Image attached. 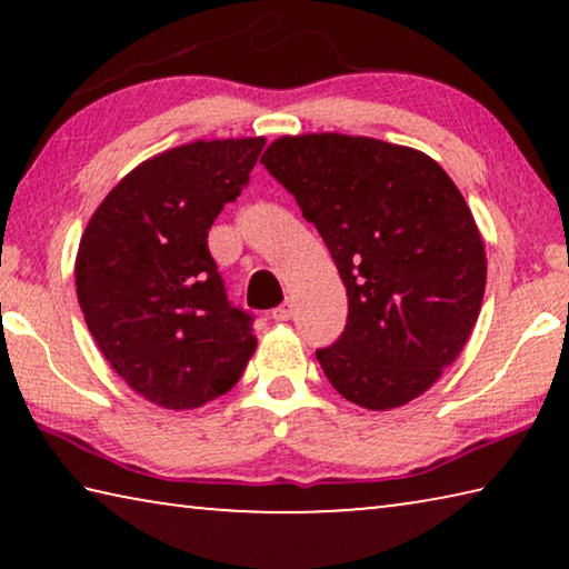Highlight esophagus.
<instances>
[{
  "instance_id": "34e87169",
  "label": "esophagus",
  "mask_w": 569,
  "mask_h": 569,
  "mask_svg": "<svg viewBox=\"0 0 569 569\" xmlns=\"http://www.w3.org/2000/svg\"><path fill=\"white\" fill-rule=\"evenodd\" d=\"M291 316H293V303H291V301L281 303V306H278L276 311H273V319H276V321H288V319H291Z\"/></svg>"
}]
</instances>
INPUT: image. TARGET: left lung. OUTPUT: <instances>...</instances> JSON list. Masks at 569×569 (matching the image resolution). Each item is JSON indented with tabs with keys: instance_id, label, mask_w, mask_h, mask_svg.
<instances>
[{
	"instance_id": "obj_1",
	"label": "left lung",
	"mask_w": 569,
	"mask_h": 569,
	"mask_svg": "<svg viewBox=\"0 0 569 569\" xmlns=\"http://www.w3.org/2000/svg\"><path fill=\"white\" fill-rule=\"evenodd\" d=\"M263 166L329 246L349 296L341 339L316 351L371 411L435 387L475 329L487 256L465 196L421 150L341 132L283 134Z\"/></svg>"
}]
</instances>
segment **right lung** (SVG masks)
Here are the masks:
<instances>
[{
	"instance_id": "add662e5",
	"label": "right lung",
	"mask_w": 569,
	"mask_h": 569,
	"mask_svg": "<svg viewBox=\"0 0 569 569\" xmlns=\"http://www.w3.org/2000/svg\"><path fill=\"white\" fill-rule=\"evenodd\" d=\"M263 146L196 140L140 162L104 196L77 248V301L94 343L162 409L223 397L256 351L250 316L228 303L208 230Z\"/></svg>"
}]
</instances>
